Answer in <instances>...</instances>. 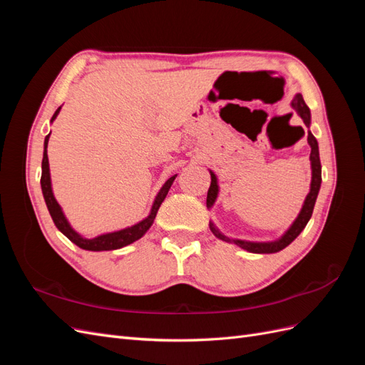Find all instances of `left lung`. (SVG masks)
<instances>
[{
  "label": "left lung",
  "instance_id": "1",
  "mask_svg": "<svg viewBox=\"0 0 365 365\" xmlns=\"http://www.w3.org/2000/svg\"><path fill=\"white\" fill-rule=\"evenodd\" d=\"M291 106L295 109L297 114L300 115L304 121V125L309 128L311 126V111H309L307 105L303 101L302 94H295V97L292 98ZM304 134V130H303ZM307 143L311 146V169H312V181H311V190H309L304 204L302 207V212L298 213L297 219L292 222V225L289 227V230L286 233L272 242H248V240H240V239H230L227 236H224L220 231L217 230V227L210 222V230L212 233L224 242H228V244H235L237 247H240L242 250H247L250 252H256V254H271V252H277L282 251L283 248L288 247L292 240H295V237L302 233L304 230V227L307 225L309 219L312 216L314 212V205L317 201V196L319 192V187H322V163H319V152H318V141L317 138L312 135L311 130H307ZM210 175H212V182H210V189L207 193V208H212L217 193H219V185H217V178L216 175L210 170Z\"/></svg>",
  "mask_w": 365,
  "mask_h": 365
}]
</instances>
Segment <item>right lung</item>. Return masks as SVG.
Instances as JSON below:
<instances>
[{
	"label": "right lung",
	"mask_w": 365,
	"mask_h": 365,
	"mask_svg": "<svg viewBox=\"0 0 365 365\" xmlns=\"http://www.w3.org/2000/svg\"><path fill=\"white\" fill-rule=\"evenodd\" d=\"M59 111H61V106L56 109V113L53 114L51 123H53V120L58 117ZM48 138H50V134L46 137V141H43L41 189H42L43 200H46V204H47V208H48L53 222H54V225L58 227V230L61 231V233L67 236L73 242V244H76L79 248L88 250V251H111V250H118V248H123V247L132 244V242H135L140 237L145 236L146 231L152 227L153 220H155V216L158 213V208H160L161 202L164 201L165 195H168L170 185L173 184L176 175L170 176V178L164 182V185L161 187V190L158 192V195L155 197V201H153V204H152L150 213H149V216L146 219L140 220L138 224L132 225V227L118 230V231H113V233H105V235H101V236L93 237V239H85L79 233H77V231H74L71 228L70 222H68L67 217H65V215L62 212L61 205L56 201V197H54V195H53L51 178H50V165H48V155H47Z\"/></svg>",
	"instance_id": "obj_1"
}]
</instances>
